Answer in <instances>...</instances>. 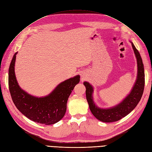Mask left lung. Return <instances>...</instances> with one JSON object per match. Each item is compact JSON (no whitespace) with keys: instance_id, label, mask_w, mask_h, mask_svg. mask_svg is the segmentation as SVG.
Wrapping results in <instances>:
<instances>
[{"instance_id":"8db88e82","label":"left lung","mask_w":152,"mask_h":152,"mask_svg":"<svg viewBox=\"0 0 152 152\" xmlns=\"http://www.w3.org/2000/svg\"><path fill=\"white\" fill-rule=\"evenodd\" d=\"M133 48L137 59L138 76L133 89L122 102L118 106L110 109H101L94 104L92 99L93 88L89 83L85 82L83 84L86 87V98L91 113L97 119L105 123L117 121L126 116L137 106L142 97L145 87L144 66L139 51L132 43Z\"/></svg>"}]
</instances>
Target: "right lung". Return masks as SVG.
Returning a JSON list of instances; mask_svg holds the SVG:
<instances>
[{"label":"right lung","mask_w":152,"mask_h":152,"mask_svg":"<svg viewBox=\"0 0 152 152\" xmlns=\"http://www.w3.org/2000/svg\"><path fill=\"white\" fill-rule=\"evenodd\" d=\"M15 53L9 69V88L12 101L19 111L32 121L45 124H53L63 118L66 102L72 91L80 81V76L69 78L56 87L50 95L36 97L20 88L14 73Z\"/></svg>","instance_id":"obj_1"}]
</instances>
